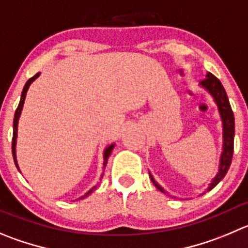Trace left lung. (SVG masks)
Listing matches in <instances>:
<instances>
[{
	"label": "left lung",
	"instance_id": "left-lung-1",
	"mask_svg": "<svg viewBox=\"0 0 248 248\" xmlns=\"http://www.w3.org/2000/svg\"><path fill=\"white\" fill-rule=\"evenodd\" d=\"M201 85L204 87L208 92L210 93L214 98L215 103L218 105L219 112H220L221 121H223V138H224V144H223V153H221L220 158V165H219V172L217 173V176L212 181V184L208 187V191L214 188L224 176L228 172L229 168H230L231 160H232V154H233V137H235V119H233V112L231 110L230 103H229L228 95L224 89L223 84L220 80L212 75L210 72H208L205 78L201 80ZM152 181L154 186L159 189V191L164 192V189L154 181L152 177Z\"/></svg>",
	"mask_w": 248,
	"mask_h": 248
}]
</instances>
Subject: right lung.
<instances>
[{"mask_svg":"<svg viewBox=\"0 0 248 248\" xmlns=\"http://www.w3.org/2000/svg\"><path fill=\"white\" fill-rule=\"evenodd\" d=\"M39 77V73H36L34 77L30 78L29 80H28L27 83H25L24 88H23V92H22V96H20V101H19V105H18L17 110H16V113H15V120H13V138H12V154H13V158H15V163H16V166H17V169L19 170V168H18V164H17V159H16V140H17V126H18V120H19V116H20V112H22V108H23V104H24V100H25V95H27V92H28V88H29V85L31 84V83L34 82V80L36 79V78ZM115 144H111L110 147H108L105 149V153H104V166L106 165V161H108V158L110 156L111 152H112V148ZM95 188V187H93L92 189H90L88 193H85L84 197H87L88 194L92 193L93 189ZM82 197V198H84Z\"/></svg>","mask_w":248,"mask_h":248,"instance_id":"1","label":"right lung"}]
</instances>
